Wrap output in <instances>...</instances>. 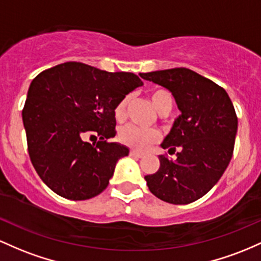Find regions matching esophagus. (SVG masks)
<instances>
[{"instance_id":"1","label":"esophagus","mask_w":261,"mask_h":261,"mask_svg":"<svg viewBox=\"0 0 261 261\" xmlns=\"http://www.w3.org/2000/svg\"><path fill=\"white\" fill-rule=\"evenodd\" d=\"M129 154H130V156H134V158H142V156H144V154L140 153V151H138V150H134V149H132Z\"/></svg>"}]
</instances>
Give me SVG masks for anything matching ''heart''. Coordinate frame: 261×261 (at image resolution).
Instances as JSON below:
<instances>
[{
  "mask_svg": "<svg viewBox=\"0 0 261 261\" xmlns=\"http://www.w3.org/2000/svg\"><path fill=\"white\" fill-rule=\"evenodd\" d=\"M150 101L153 106L156 108L158 112L163 110L164 107L171 105L172 106V96L171 93L166 90L158 89L153 90L150 92ZM128 103V97L122 98L118 102L115 108V117L117 119H122L124 117L125 107ZM160 139V134L154 129H144V128L137 127V125L129 124L123 127L119 132V140L123 144L132 146V148L139 149V150H144L149 148L151 144L156 143Z\"/></svg>",
  "mask_w": 261,
  "mask_h": 261,
  "instance_id": "obj_1",
  "label": "heart"
}]
</instances>
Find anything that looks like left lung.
Instances as JSON below:
<instances>
[{
  "instance_id": "obj_1",
  "label": "left lung",
  "mask_w": 261,
  "mask_h": 261,
  "mask_svg": "<svg viewBox=\"0 0 261 261\" xmlns=\"http://www.w3.org/2000/svg\"><path fill=\"white\" fill-rule=\"evenodd\" d=\"M168 89L181 115L162 143L178 149L176 159L160 155V168L144 177L149 190L172 204L191 203L212 189L233 155L238 118L224 89L186 67L140 74Z\"/></svg>"
}]
</instances>
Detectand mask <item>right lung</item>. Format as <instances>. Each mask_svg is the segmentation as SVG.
Segmentation results:
<instances>
[{
    "instance_id": "add662e5",
    "label": "right lung",
    "mask_w": 261,
    "mask_h": 261,
    "mask_svg": "<svg viewBox=\"0 0 261 261\" xmlns=\"http://www.w3.org/2000/svg\"><path fill=\"white\" fill-rule=\"evenodd\" d=\"M133 72H108L69 61L33 79L22 111L28 153L49 189L67 200H89L110 184L116 164L129 154L116 136L115 108L142 86ZM87 134L100 140L90 145Z\"/></svg>"
}]
</instances>
